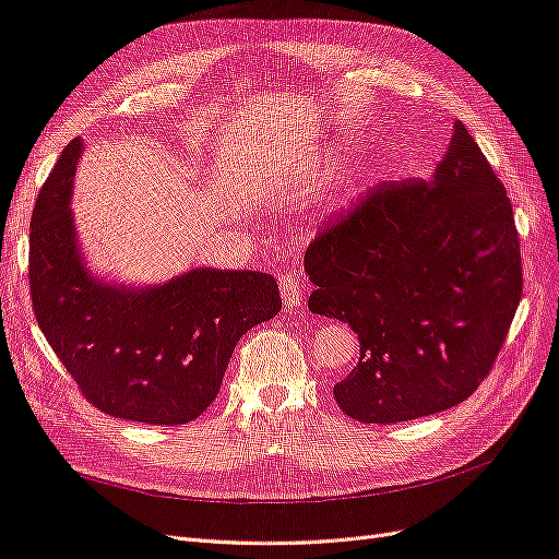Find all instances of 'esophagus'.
<instances>
[{"mask_svg": "<svg viewBox=\"0 0 559 559\" xmlns=\"http://www.w3.org/2000/svg\"><path fill=\"white\" fill-rule=\"evenodd\" d=\"M280 292H282V300H284L286 308H298L302 302L300 280L294 273H284L280 277Z\"/></svg>", "mask_w": 559, "mask_h": 559, "instance_id": "34e87169", "label": "esophagus"}]
</instances>
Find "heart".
Instances as JSON below:
<instances>
[{"instance_id": "b5f03b06", "label": "heart", "mask_w": 559, "mask_h": 559, "mask_svg": "<svg viewBox=\"0 0 559 559\" xmlns=\"http://www.w3.org/2000/svg\"><path fill=\"white\" fill-rule=\"evenodd\" d=\"M347 193H349V183H341V186H335V189H333L335 200H343Z\"/></svg>"}]
</instances>
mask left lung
<instances>
[{"label":"left lung","instance_id":"1","mask_svg":"<svg viewBox=\"0 0 559 559\" xmlns=\"http://www.w3.org/2000/svg\"><path fill=\"white\" fill-rule=\"evenodd\" d=\"M308 308L359 335L333 386L366 425L427 417L487 378L522 296L511 200L456 121L429 179L382 183L306 251Z\"/></svg>","mask_w":559,"mask_h":559}]
</instances>
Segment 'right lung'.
Listing matches in <instances>:
<instances>
[{"label": "right lung", "mask_w": 559, "mask_h": 559, "mask_svg": "<svg viewBox=\"0 0 559 559\" xmlns=\"http://www.w3.org/2000/svg\"><path fill=\"white\" fill-rule=\"evenodd\" d=\"M81 151L79 138L67 144L32 212L29 294L39 329L95 408L186 425L216 399L240 337L280 312L277 282L222 267H193L154 286L95 275L70 207Z\"/></svg>", "instance_id": "add662e5"}]
</instances>
